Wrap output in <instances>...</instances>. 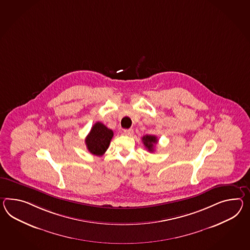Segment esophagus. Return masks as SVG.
<instances>
[{"label":"esophagus","mask_w":250,"mask_h":250,"mask_svg":"<svg viewBox=\"0 0 250 250\" xmlns=\"http://www.w3.org/2000/svg\"><path fill=\"white\" fill-rule=\"evenodd\" d=\"M123 134L127 135V136H132L134 134V130L133 129H125V130H124Z\"/></svg>","instance_id":"34e87169"}]
</instances>
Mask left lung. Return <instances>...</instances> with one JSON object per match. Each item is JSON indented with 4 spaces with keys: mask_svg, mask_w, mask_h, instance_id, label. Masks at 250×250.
Returning a JSON list of instances; mask_svg holds the SVG:
<instances>
[{
    "mask_svg": "<svg viewBox=\"0 0 250 250\" xmlns=\"http://www.w3.org/2000/svg\"><path fill=\"white\" fill-rule=\"evenodd\" d=\"M142 141H143L145 146L149 152H153L154 151V145L157 144L158 139L155 135H148V134H146V135L143 136Z\"/></svg>",
    "mask_w": 250,
    "mask_h": 250,
    "instance_id": "obj_1",
    "label": "left lung"
}]
</instances>
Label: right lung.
Listing matches in <instances>:
<instances>
[{
    "label": "right lung",
    "mask_w": 250,
    "mask_h": 250,
    "mask_svg": "<svg viewBox=\"0 0 250 250\" xmlns=\"http://www.w3.org/2000/svg\"><path fill=\"white\" fill-rule=\"evenodd\" d=\"M113 136L114 133L111 129L102 123H96L85 137V146L92 154L101 156L107 150Z\"/></svg>",
    "instance_id": "obj_1"
}]
</instances>
